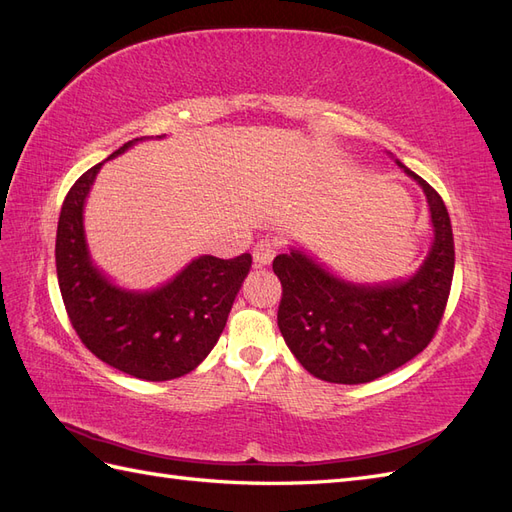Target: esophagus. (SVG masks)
Instances as JSON below:
<instances>
[{
	"label": "esophagus",
	"mask_w": 512,
	"mask_h": 512,
	"mask_svg": "<svg viewBox=\"0 0 512 512\" xmlns=\"http://www.w3.org/2000/svg\"><path fill=\"white\" fill-rule=\"evenodd\" d=\"M275 254H277V245H275L273 241H269V239L258 241L256 247H254V262H256V267H267V265H271V260L275 258Z\"/></svg>",
	"instance_id": "1"
}]
</instances>
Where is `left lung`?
<instances>
[{"label":"left lung","mask_w":512,"mask_h":512,"mask_svg":"<svg viewBox=\"0 0 512 512\" xmlns=\"http://www.w3.org/2000/svg\"><path fill=\"white\" fill-rule=\"evenodd\" d=\"M395 164L421 185L433 230L429 252L412 275L352 282L294 245L273 260L284 288L277 327L297 361L320 380L363 384L389 374L427 348L442 320L455 271L451 218L425 179Z\"/></svg>","instance_id":"left-lung-1"}]
</instances>
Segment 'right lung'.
I'll return each mask as SVG.
<instances>
[{
  "label": "right lung",
  "mask_w": 512,
  "mask_h": 512,
  "mask_svg": "<svg viewBox=\"0 0 512 512\" xmlns=\"http://www.w3.org/2000/svg\"><path fill=\"white\" fill-rule=\"evenodd\" d=\"M147 138L153 136L128 141L104 162ZM104 162L76 179L59 213L55 262L61 299L76 335L106 365L149 382L181 378L218 344L252 256L222 260L203 254L151 290L115 284L91 260L83 224L87 196Z\"/></svg>",
  "instance_id": "1"
}]
</instances>
